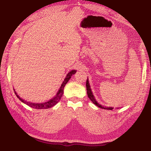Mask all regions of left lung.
I'll list each match as a JSON object with an SVG mask.
<instances>
[{"mask_svg": "<svg viewBox=\"0 0 151 151\" xmlns=\"http://www.w3.org/2000/svg\"><path fill=\"white\" fill-rule=\"evenodd\" d=\"M86 89H87V93H88V96L89 99H90V100L92 101L93 103L94 104H95L97 106L101 108L102 109H104V110H113L114 108L112 107H106L104 106H102L101 104H100L99 103H98L97 101H96V99L94 97L92 91H91V89L90 87V85H89V81H88V78L87 79V81H86ZM119 109V108H118Z\"/></svg>", "mask_w": 151, "mask_h": 151, "instance_id": "1", "label": "left lung"}]
</instances>
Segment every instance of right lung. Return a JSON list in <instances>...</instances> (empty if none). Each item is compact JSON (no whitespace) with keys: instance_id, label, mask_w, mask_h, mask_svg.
I'll return each mask as SVG.
<instances>
[{"instance_id":"right-lung-1","label":"right lung","mask_w":151,"mask_h":151,"mask_svg":"<svg viewBox=\"0 0 151 151\" xmlns=\"http://www.w3.org/2000/svg\"><path fill=\"white\" fill-rule=\"evenodd\" d=\"M76 70H72L69 71L68 73H67V75H66L65 79H64L63 82H62V85H61L60 88L59 89V90L58 91L56 95L54 96V97L50 99L49 101L47 102H42V103H34V102H27L26 101H24V99H21L19 96L17 95V93L15 91V89H14V90L15 91V94L17 96V98H19V100H20L22 102H23V103L26 104L27 105L29 106L31 108H33L35 109H47V108H49L52 107L53 106L56 105L58 102L60 101V100L62 98L63 93V89L64 87H65V84H67L68 81L70 80V78H71L72 75H75V73H76Z\"/></svg>"}]
</instances>
